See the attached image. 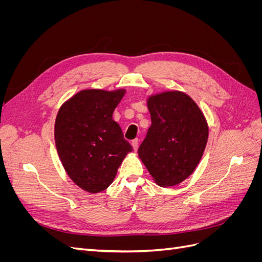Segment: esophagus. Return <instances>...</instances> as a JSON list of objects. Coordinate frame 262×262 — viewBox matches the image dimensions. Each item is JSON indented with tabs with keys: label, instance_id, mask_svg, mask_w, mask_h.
<instances>
[{
	"label": "esophagus",
	"instance_id": "esophagus-1",
	"mask_svg": "<svg viewBox=\"0 0 262 262\" xmlns=\"http://www.w3.org/2000/svg\"><path fill=\"white\" fill-rule=\"evenodd\" d=\"M132 147H133V149L134 150H136V152H137V150H138V148H139V140L138 139H136V140H133L132 141Z\"/></svg>",
	"mask_w": 262,
	"mask_h": 262
}]
</instances>
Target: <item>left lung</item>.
Listing matches in <instances>:
<instances>
[{"mask_svg":"<svg viewBox=\"0 0 262 262\" xmlns=\"http://www.w3.org/2000/svg\"><path fill=\"white\" fill-rule=\"evenodd\" d=\"M146 104L152 124L139 147L140 160L156 185H179L202 158L209 138L207 119L195 101L180 91L149 95Z\"/></svg>","mask_w":262,"mask_h":262,"instance_id":"obj_1","label":"left lung"}]
</instances>
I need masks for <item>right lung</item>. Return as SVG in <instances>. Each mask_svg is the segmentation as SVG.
I'll list each match as a JSON object with an SVG mask.
<instances>
[{"label": "right lung", "instance_id": "right-lung-1", "mask_svg": "<svg viewBox=\"0 0 262 262\" xmlns=\"http://www.w3.org/2000/svg\"><path fill=\"white\" fill-rule=\"evenodd\" d=\"M124 89L83 90L59 109L54 141L60 161L76 186L98 193L114 181L119 166L133 148L114 119Z\"/></svg>", "mask_w": 262, "mask_h": 262}]
</instances>
